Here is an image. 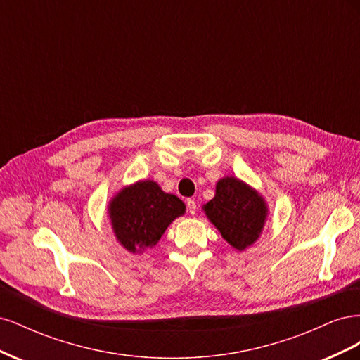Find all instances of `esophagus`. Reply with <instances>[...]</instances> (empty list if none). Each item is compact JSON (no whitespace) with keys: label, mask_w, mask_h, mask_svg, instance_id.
<instances>
[{"label":"esophagus","mask_w":360,"mask_h":360,"mask_svg":"<svg viewBox=\"0 0 360 360\" xmlns=\"http://www.w3.org/2000/svg\"><path fill=\"white\" fill-rule=\"evenodd\" d=\"M186 207H188V212H189L191 214L197 213V202H195L193 200H188V201H186Z\"/></svg>","instance_id":"1"}]
</instances>
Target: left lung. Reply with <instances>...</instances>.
I'll list each match as a JSON object with an SVG mask.
<instances>
[{
	"instance_id": "left-lung-1",
	"label": "left lung",
	"mask_w": 360,
	"mask_h": 360,
	"mask_svg": "<svg viewBox=\"0 0 360 360\" xmlns=\"http://www.w3.org/2000/svg\"><path fill=\"white\" fill-rule=\"evenodd\" d=\"M202 210L225 240L237 250L252 246L263 233L269 207L263 195L237 177L216 183L213 200Z\"/></svg>"
}]
</instances>
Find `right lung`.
<instances>
[{
	"label": "right lung",
	"instance_id": "1",
	"mask_svg": "<svg viewBox=\"0 0 360 360\" xmlns=\"http://www.w3.org/2000/svg\"><path fill=\"white\" fill-rule=\"evenodd\" d=\"M184 212V202L176 195L163 192L153 180H139L124 186L108 204L115 238L132 254L158 245L169 224Z\"/></svg>",
	"mask_w": 360,
	"mask_h": 360
}]
</instances>
